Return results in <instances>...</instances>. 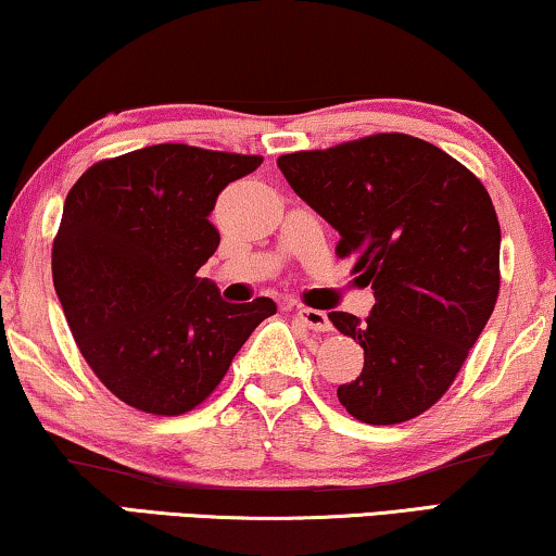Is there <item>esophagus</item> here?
<instances>
[{"instance_id":"1","label":"esophagus","mask_w":556,"mask_h":556,"mask_svg":"<svg viewBox=\"0 0 556 556\" xmlns=\"http://www.w3.org/2000/svg\"><path fill=\"white\" fill-rule=\"evenodd\" d=\"M298 318L311 330H330L328 313L313 311V307H298Z\"/></svg>"}]
</instances>
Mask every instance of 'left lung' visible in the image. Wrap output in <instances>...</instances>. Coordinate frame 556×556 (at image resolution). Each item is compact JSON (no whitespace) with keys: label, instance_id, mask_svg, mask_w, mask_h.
Wrapping results in <instances>:
<instances>
[{"label":"left lung","instance_id":"1","mask_svg":"<svg viewBox=\"0 0 556 556\" xmlns=\"http://www.w3.org/2000/svg\"><path fill=\"white\" fill-rule=\"evenodd\" d=\"M285 179L339 230L375 290L369 318L330 313L359 341L364 369L339 388L371 426L420 416L454 382L501 290V226L488 189L433 143L379 132L326 151L279 156Z\"/></svg>","mask_w":556,"mask_h":556}]
</instances>
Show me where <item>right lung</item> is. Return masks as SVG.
Listing matches in <instances>:
<instances>
[{
  "label": "right lung",
  "mask_w": 556,
  "mask_h": 556,
  "mask_svg": "<svg viewBox=\"0 0 556 556\" xmlns=\"http://www.w3.org/2000/svg\"><path fill=\"white\" fill-rule=\"evenodd\" d=\"M258 156L159 143L94 164L63 202L53 287L81 356L123 403L181 416L213 392L269 298L226 302L200 266L220 233L207 220Z\"/></svg>",
  "instance_id": "1"
}]
</instances>
